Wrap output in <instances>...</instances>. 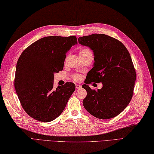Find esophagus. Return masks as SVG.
I'll list each match as a JSON object with an SVG mask.
<instances>
[{"label": "esophagus", "instance_id": "esophagus-1", "mask_svg": "<svg viewBox=\"0 0 154 154\" xmlns=\"http://www.w3.org/2000/svg\"><path fill=\"white\" fill-rule=\"evenodd\" d=\"M76 88L77 89H80V88H82V85H81L80 84H76Z\"/></svg>", "mask_w": 154, "mask_h": 154}]
</instances>
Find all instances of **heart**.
<instances>
[{"mask_svg": "<svg viewBox=\"0 0 154 154\" xmlns=\"http://www.w3.org/2000/svg\"><path fill=\"white\" fill-rule=\"evenodd\" d=\"M88 54H92L91 51L88 48H82L80 50V55H83ZM72 78L76 81H80L82 80V76L79 74H74L72 75Z\"/></svg>", "mask_w": 154, "mask_h": 154, "instance_id": "obj_1", "label": "heart"}]
</instances>
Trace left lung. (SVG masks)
I'll return each mask as SVG.
<instances>
[{"label":"left lung","mask_w":154,"mask_h":154,"mask_svg":"<svg viewBox=\"0 0 154 154\" xmlns=\"http://www.w3.org/2000/svg\"><path fill=\"white\" fill-rule=\"evenodd\" d=\"M78 42L91 48L95 57L94 66L88 73L86 84L82 85L87 91L84 106L99 119L116 117L133 95L137 74L129 51L120 41L104 34L80 37ZM92 82L102 83L103 88L91 90L87 84Z\"/></svg>","instance_id":"obj_1"}]
</instances>
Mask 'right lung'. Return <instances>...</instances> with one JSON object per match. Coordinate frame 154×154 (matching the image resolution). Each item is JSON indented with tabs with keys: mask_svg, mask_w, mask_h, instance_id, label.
<instances>
[{
	"mask_svg": "<svg viewBox=\"0 0 154 154\" xmlns=\"http://www.w3.org/2000/svg\"><path fill=\"white\" fill-rule=\"evenodd\" d=\"M77 44L76 36L44 37L30 45L19 58L14 87L22 107L42 122L57 118L75 90L72 82L54 89V73L63 69L66 54Z\"/></svg>",
	"mask_w": 154,
	"mask_h": 154,
	"instance_id": "add662e5",
	"label": "right lung"
}]
</instances>
